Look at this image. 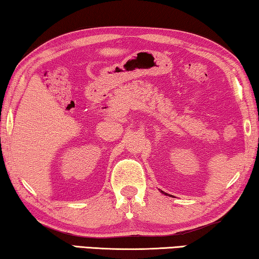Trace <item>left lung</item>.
Here are the masks:
<instances>
[{"label": "left lung", "mask_w": 259, "mask_h": 259, "mask_svg": "<svg viewBox=\"0 0 259 259\" xmlns=\"http://www.w3.org/2000/svg\"><path fill=\"white\" fill-rule=\"evenodd\" d=\"M162 193H163V192H162ZM164 194H165V193H164Z\"/></svg>", "instance_id": "obj_1"}]
</instances>
